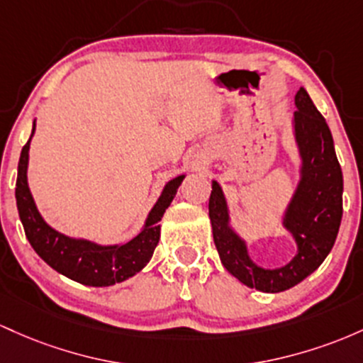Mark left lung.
I'll return each instance as SVG.
<instances>
[{"label": "left lung", "mask_w": 363, "mask_h": 363, "mask_svg": "<svg viewBox=\"0 0 363 363\" xmlns=\"http://www.w3.org/2000/svg\"><path fill=\"white\" fill-rule=\"evenodd\" d=\"M295 138L302 157V178L283 225L295 238L298 252L286 266L264 269L248 257L245 242L230 228V214L218 182H213L209 218L223 266L248 288L279 293L312 274L331 252L343 216V173L337 162L331 130L307 91L295 96Z\"/></svg>", "instance_id": "obj_1"}]
</instances>
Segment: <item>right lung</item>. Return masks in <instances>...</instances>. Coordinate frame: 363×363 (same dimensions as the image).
<instances>
[{
	"instance_id": "obj_1",
	"label": "right lung",
	"mask_w": 363,
	"mask_h": 363,
	"mask_svg": "<svg viewBox=\"0 0 363 363\" xmlns=\"http://www.w3.org/2000/svg\"><path fill=\"white\" fill-rule=\"evenodd\" d=\"M34 130L35 123L32 128V135H34ZM30 138L23 145L22 154H20L15 199H17L18 216L23 230H26L27 240L30 242L32 248L38 252L39 257L50 264L60 274L67 276L77 283L87 284V286H111V284L132 278L138 271L144 269L160 242V221L162 214L168 209L185 177L182 174V177L173 178L166 183L161 197L157 199L156 206L149 213L145 226L135 238L123 245L103 247L89 242V240H77L61 235L40 218L27 185Z\"/></svg>"
}]
</instances>
